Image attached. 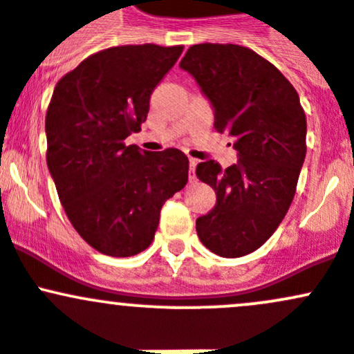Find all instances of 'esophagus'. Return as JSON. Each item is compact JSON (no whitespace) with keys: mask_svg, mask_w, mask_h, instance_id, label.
<instances>
[{"mask_svg":"<svg viewBox=\"0 0 354 354\" xmlns=\"http://www.w3.org/2000/svg\"><path fill=\"white\" fill-rule=\"evenodd\" d=\"M195 167H197V160L190 159V174H188L190 181H195Z\"/></svg>","mask_w":354,"mask_h":354,"instance_id":"esophagus-1","label":"esophagus"}]
</instances>
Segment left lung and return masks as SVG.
<instances>
[{
  "label": "left lung",
  "instance_id": "8db88e82",
  "mask_svg": "<svg viewBox=\"0 0 354 354\" xmlns=\"http://www.w3.org/2000/svg\"><path fill=\"white\" fill-rule=\"evenodd\" d=\"M180 66L194 75L214 108V128L233 138L238 164L197 166L216 192L214 209L197 219V234L216 255H248L277 230L296 194L306 156V116L291 82L252 49L190 46Z\"/></svg>",
  "mask_w": 354,
  "mask_h": 354
}]
</instances>
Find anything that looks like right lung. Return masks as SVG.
<instances>
[{
  "mask_svg": "<svg viewBox=\"0 0 354 354\" xmlns=\"http://www.w3.org/2000/svg\"><path fill=\"white\" fill-rule=\"evenodd\" d=\"M183 46L102 49L59 78L46 113L49 173L71 226L97 252L131 257L154 240L160 209L188 181V157L127 145Z\"/></svg>",
  "mask_w": 354,
  "mask_h": 354,
  "instance_id": "1",
  "label": "right lung"
}]
</instances>
